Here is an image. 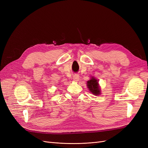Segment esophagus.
<instances>
[{
  "label": "esophagus",
  "mask_w": 148,
  "mask_h": 148,
  "mask_svg": "<svg viewBox=\"0 0 148 148\" xmlns=\"http://www.w3.org/2000/svg\"><path fill=\"white\" fill-rule=\"evenodd\" d=\"M73 79L74 82H78L79 79V76L78 75H77V74L74 75H73Z\"/></svg>",
  "instance_id": "obj_1"
}]
</instances>
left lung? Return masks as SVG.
I'll list each match as a JSON object with an SVG mask.
<instances>
[{
  "instance_id": "obj_1",
  "label": "left lung",
  "mask_w": 148,
  "mask_h": 148,
  "mask_svg": "<svg viewBox=\"0 0 148 148\" xmlns=\"http://www.w3.org/2000/svg\"><path fill=\"white\" fill-rule=\"evenodd\" d=\"M87 87L92 95L99 96L101 94L99 81L95 77H91V79L87 82Z\"/></svg>"
}]
</instances>
